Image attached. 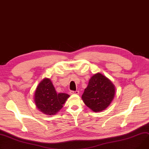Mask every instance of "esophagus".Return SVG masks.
<instances>
[{
    "instance_id": "1",
    "label": "esophagus",
    "mask_w": 149,
    "mask_h": 149,
    "mask_svg": "<svg viewBox=\"0 0 149 149\" xmlns=\"http://www.w3.org/2000/svg\"><path fill=\"white\" fill-rule=\"evenodd\" d=\"M70 93L71 94H76V95H78L79 93V91H70Z\"/></svg>"
}]
</instances>
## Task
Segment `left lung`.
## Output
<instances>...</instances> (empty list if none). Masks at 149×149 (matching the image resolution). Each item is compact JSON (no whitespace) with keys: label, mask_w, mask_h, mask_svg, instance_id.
Here are the masks:
<instances>
[{"label":"left lung","mask_w":149,"mask_h":149,"mask_svg":"<svg viewBox=\"0 0 149 149\" xmlns=\"http://www.w3.org/2000/svg\"><path fill=\"white\" fill-rule=\"evenodd\" d=\"M114 94V85L107 77L97 73L89 80L82 95V100L92 111L100 112L111 104Z\"/></svg>","instance_id":"obj_1"}]
</instances>
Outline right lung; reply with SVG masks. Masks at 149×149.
I'll return each mask as SVG.
<instances>
[{
	"instance_id": "obj_1",
	"label": "right lung",
	"mask_w": 149,
	"mask_h": 149,
	"mask_svg": "<svg viewBox=\"0 0 149 149\" xmlns=\"http://www.w3.org/2000/svg\"><path fill=\"white\" fill-rule=\"evenodd\" d=\"M69 95L57 93L52 82L44 78L39 83L35 93V102L37 108L47 115H54L63 107Z\"/></svg>"
}]
</instances>
